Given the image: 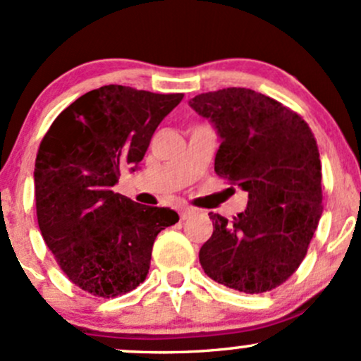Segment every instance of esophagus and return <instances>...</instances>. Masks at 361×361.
Wrapping results in <instances>:
<instances>
[{"label": "esophagus", "mask_w": 361, "mask_h": 361, "mask_svg": "<svg viewBox=\"0 0 361 361\" xmlns=\"http://www.w3.org/2000/svg\"><path fill=\"white\" fill-rule=\"evenodd\" d=\"M178 214H180L181 221H186V219L192 217V215L195 214V210L190 209V207H180V209H178Z\"/></svg>", "instance_id": "34e87169"}]
</instances>
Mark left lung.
Instances as JSON below:
<instances>
[{"label": "left lung", "instance_id": "1", "mask_svg": "<svg viewBox=\"0 0 361 361\" xmlns=\"http://www.w3.org/2000/svg\"><path fill=\"white\" fill-rule=\"evenodd\" d=\"M188 103L222 140L215 173L250 198L233 221L209 214L214 233L198 255L202 268L239 292H270L300 267L321 219L316 137L299 114L247 88L209 91Z\"/></svg>", "mask_w": 361, "mask_h": 361}]
</instances>
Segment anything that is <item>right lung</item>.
Wrapping results in <instances>:
<instances>
[{
    "label": "right lung",
    "mask_w": 361,
    "mask_h": 361,
    "mask_svg": "<svg viewBox=\"0 0 361 361\" xmlns=\"http://www.w3.org/2000/svg\"><path fill=\"white\" fill-rule=\"evenodd\" d=\"M183 100L109 85L62 110L35 159L40 233L61 270L94 297L123 295L146 280L156 235L180 221L164 207L115 193L120 171L137 168L152 134Z\"/></svg>",
    "instance_id": "obj_1"
}]
</instances>
